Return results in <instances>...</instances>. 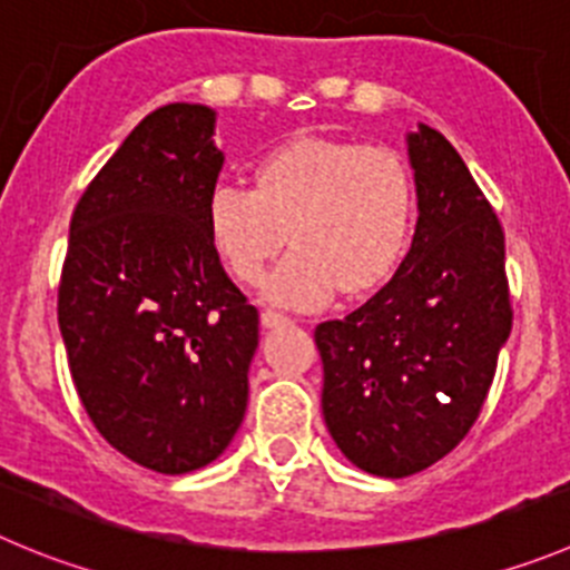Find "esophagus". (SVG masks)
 Masks as SVG:
<instances>
[{
	"label": "esophagus",
	"instance_id": "1",
	"mask_svg": "<svg viewBox=\"0 0 570 570\" xmlns=\"http://www.w3.org/2000/svg\"><path fill=\"white\" fill-rule=\"evenodd\" d=\"M261 323H264L267 328H275V326H286V323H289V317H286L284 312L264 309V312H261Z\"/></svg>",
	"mask_w": 570,
	"mask_h": 570
}]
</instances>
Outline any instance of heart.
Instances as JSON below:
<instances>
[{"label":"heart","instance_id":"b5f03b06","mask_svg":"<svg viewBox=\"0 0 570 570\" xmlns=\"http://www.w3.org/2000/svg\"><path fill=\"white\" fill-rule=\"evenodd\" d=\"M416 225V179L391 146L303 137L255 165L253 190L222 183L207 196V233L222 264L242 284H258L286 306H317L337 286L345 295L385 281Z\"/></svg>","mask_w":570,"mask_h":570}]
</instances>
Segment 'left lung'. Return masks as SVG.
Listing matches in <instances>:
<instances>
[{
	"mask_svg": "<svg viewBox=\"0 0 570 570\" xmlns=\"http://www.w3.org/2000/svg\"><path fill=\"white\" fill-rule=\"evenodd\" d=\"M419 222L393 278L315 328L323 419L351 464L407 478L475 424L512 332L503 227L461 154L430 126L407 135Z\"/></svg>",
	"mask_w": 570,
	"mask_h": 570,
	"instance_id": "8db88e82",
	"label": "left lung"
}]
</instances>
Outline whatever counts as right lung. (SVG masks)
<instances>
[{"label":"right lung","instance_id":"obj_1","mask_svg":"<svg viewBox=\"0 0 570 570\" xmlns=\"http://www.w3.org/2000/svg\"><path fill=\"white\" fill-rule=\"evenodd\" d=\"M216 111L146 115L69 222L58 326L98 433L135 464L185 475L227 450L247 411L258 309L207 233L222 171Z\"/></svg>","mask_w":570,"mask_h":570}]
</instances>
